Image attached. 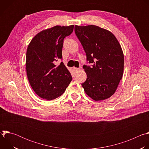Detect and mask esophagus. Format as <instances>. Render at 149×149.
<instances>
[{"instance_id": "34e87169", "label": "esophagus", "mask_w": 149, "mask_h": 149, "mask_svg": "<svg viewBox=\"0 0 149 149\" xmlns=\"http://www.w3.org/2000/svg\"><path fill=\"white\" fill-rule=\"evenodd\" d=\"M73 69H74V70L75 71H79V68H74Z\"/></svg>"}]
</instances>
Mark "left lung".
<instances>
[{
  "mask_svg": "<svg viewBox=\"0 0 149 149\" xmlns=\"http://www.w3.org/2000/svg\"><path fill=\"white\" fill-rule=\"evenodd\" d=\"M75 33L86 53L83 68L87 79L81 84L85 92L95 101L110 98L117 90L124 70V55L115 36L95 25L75 26Z\"/></svg>",
  "mask_w": 149,
  "mask_h": 149,
  "instance_id": "obj_1",
  "label": "left lung"
}]
</instances>
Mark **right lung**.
Listing matches in <instances>:
<instances>
[{"instance_id": "obj_1", "label": "right lung", "mask_w": 149, "mask_h": 149, "mask_svg": "<svg viewBox=\"0 0 149 149\" xmlns=\"http://www.w3.org/2000/svg\"><path fill=\"white\" fill-rule=\"evenodd\" d=\"M74 25L55 26L38 33L28 45L26 69L31 86L40 97L52 100L61 96L72 79L62 59L63 39L70 35Z\"/></svg>"}]
</instances>
